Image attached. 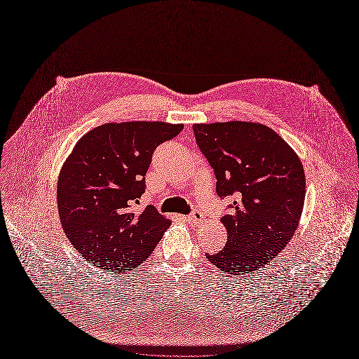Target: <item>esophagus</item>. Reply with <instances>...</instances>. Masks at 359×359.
Instances as JSON below:
<instances>
[{
    "label": "esophagus",
    "instance_id": "34e87169",
    "mask_svg": "<svg viewBox=\"0 0 359 359\" xmlns=\"http://www.w3.org/2000/svg\"><path fill=\"white\" fill-rule=\"evenodd\" d=\"M187 220L193 224H201L204 222V213L198 209H194L189 216H187Z\"/></svg>",
    "mask_w": 359,
    "mask_h": 359
}]
</instances>
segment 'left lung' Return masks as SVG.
Wrapping results in <instances>:
<instances>
[{
	"label": "left lung",
	"mask_w": 359,
	"mask_h": 359,
	"mask_svg": "<svg viewBox=\"0 0 359 359\" xmlns=\"http://www.w3.org/2000/svg\"><path fill=\"white\" fill-rule=\"evenodd\" d=\"M196 143L216 176L220 198L236 196L222 216L227 243L210 263L230 274L263 269L291 240L305 198L297 153L273 129L252 122L193 125Z\"/></svg>",
	"instance_id": "left-lung-1"
}]
</instances>
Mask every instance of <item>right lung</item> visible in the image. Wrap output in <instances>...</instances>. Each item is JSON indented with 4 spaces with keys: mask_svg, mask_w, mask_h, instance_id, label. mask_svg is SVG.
Wrapping results in <instances>:
<instances>
[{
    "mask_svg": "<svg viewBox=\"0 0 359 359\" xmlns=\"http://www.w3.org/2000/svg\"><path fill=\"white\" fill-rule=\"evenodd\" d=\"M182 129L163 122L108 123L75 144L58 177V212L68 240L96 269L116 274L136 269L170 226L151 204H137L153 151Z\"/></svg>",
    "mask_w": 359,
    "mask_h": 359,
    "instance_id": "right-lung-1",
    "label": "right lung"
}]
</instances>
